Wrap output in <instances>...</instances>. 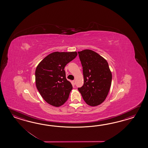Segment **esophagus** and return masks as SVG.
Segmentation results:
<instances>
[{
  "mask_svg": "<svg viewBox=\"0 0 148 148\" xmlns=\"http://www.w3.org/2000/svg\"><path fill=\"white\" fill-rule=\"evenodd\" d=\"M73 85H75V80H73Z\"/></svg>",
  "mask_w": 148,
  "mask_h": 148,
  "instance_id": "obj_1",
  "label": "esophagus"
}]
</instances>
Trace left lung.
<instances>
[{
  "instance_id": "8db88e82",
  "label": "left lung",
  "mask_w": 148,
  "mask_h": 148,
  "mask_svg": "<svg viewBox=\"0 0 148 148\" xmlns=\"http://www.w3.org/2000/svg\"><path fill=\"white\" fill-rule=\"evenodd\" d=\"M84 78L78 88L87 104L95 106L102 103L110 89L112 75L107 61L90 50L78 52Z\"/></svg>"
}]
</instances>
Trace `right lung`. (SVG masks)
Masks as SVG:
<instances>
[{"label":"right lung","instance_id":"1","mask_svg":"<svg viewBox=\"0 0 148 148\" xmlns=\"http://www.w3.org/2000/svg\"><path fill=\"white\" fill-rule=\"evenodd\" d=\"M77 56L76 52H55L38 64L35 70L36 86L47 103L59 107L68 100L73 86L66 79L64 69Z\"/></svg>","mask_w":148,"mask_h":148}]
</instances>
